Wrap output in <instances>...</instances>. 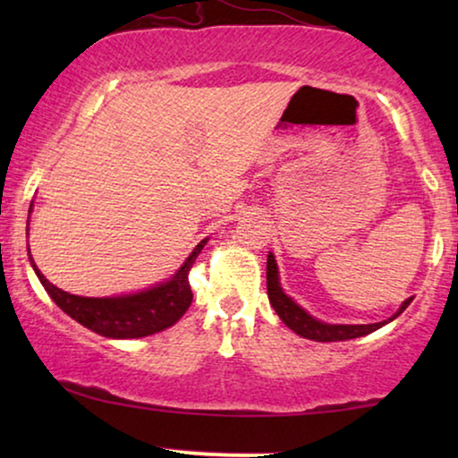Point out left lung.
I'll return each mask as SVG.
<instances>
[{"instance_id":"1","label":"left lung","mask_w":458,"mask_h":458,"mask_svg":"<svg viewBox=\"0 0 458 458\" xmlns=\"http://www.w3.org/2000/svg\"><path fill=\"white\" fill-rule=\"evenodd\" d=\"M267 292H268V302H271L281 321H284L293 334L315 342H344V340H354V337L373 334V331H377L379 327H384V325L403 315L406 306L412 302V298H406L404 302L400 304V309L394 312L390 318H386V321H379V323H369V325L323 323L312 315H309L302 306L293 302V300L284 292V287L279 284V268L273 252H268L267 256Z\"/></svg>"}]
</instances>
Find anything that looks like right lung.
I'll use <instances>...</instances> for the list:
<instances>
[{"label":"right lung","instance_id":"obj_1","mask_svg":"<svg viewBox=\"0 0 458 458\" xmlns=\"http://www.w3.org/2000/svg\"><path fill=\"white\" fill-rule=\"evenodd\" d=\"M33 210V204H30ZM27 235H29V223H27ZM208 242V237L198 243L187 256L179 271L173 275L171 279L160 281L146 290L135 293H123V296H106V298H85L74 296L43 277V273L37 268L33 256L29 250L30 267L37 277H39L41 285L46 287L49 298L66 312L68 317L83 325V327L96 331V334L104 337H112V340H133V337H146L154 335L158 331H165L179 321L190 309L193 293L190 287V268L198 254Z\"/></svg>","mask_w":458,"mask_h":458}]
</instances>
